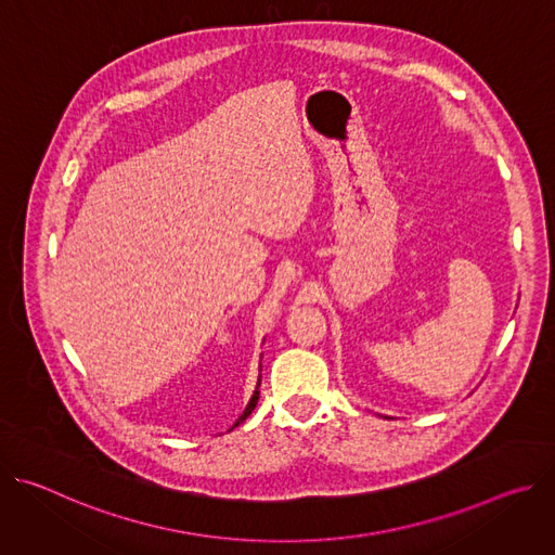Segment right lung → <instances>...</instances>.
Listing matches in <instances>:
<instances>
[{"label": "right lung", "mask_w": 555, "mask_h": 555, "mask_svg": "<svg viewBox=\"0 0 555 555\" xmlns=\"http://www.w3.org/2000/svg\"><path fill=\"white\" fill-rule=\"evenodd\" d=\"M257 402H259V390H255V395H253V400H250V404H248V406H246V411H244V415H242V417H240V422H236V424H242V422H244V420H246V417H248V415H250V413H253V411H255V406H257ZM236 424H234V426H236Z\"/></svg>", "instance_id": "add662e5"}]
</instances>
